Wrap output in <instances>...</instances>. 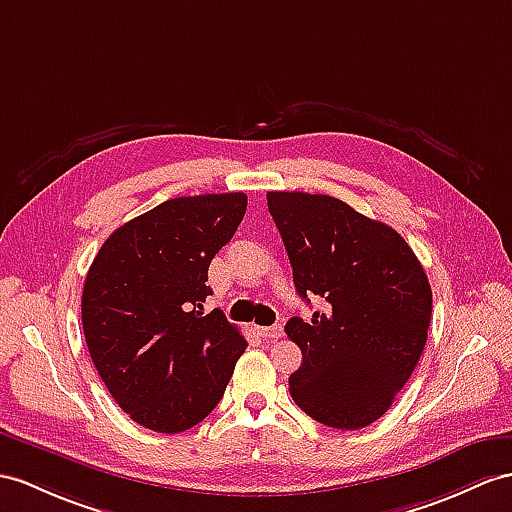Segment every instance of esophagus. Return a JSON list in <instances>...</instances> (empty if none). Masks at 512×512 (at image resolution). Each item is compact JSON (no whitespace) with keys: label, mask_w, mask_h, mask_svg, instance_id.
<instances>
[{"label":"esophagus","mask_w":512,"mask_h":512,"mask_svg":"<svg viewBox=\"0 0 512 512\" xmlns=\"http://www.w3.org/2000/svg\"><path fill=\"white\" fill-rule=\"evenodd\" d=\"M258 334L267 341H276L282 336V326H267V328H258Z\"/></svg>","instance_id":"34e87169"}]
</instances>
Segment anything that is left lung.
<instances>
[{"instance_id":"8db88e82","label":"left lung","mask_w":512,"mask_h":512,"mask_svg":"<svg viewBox=\"0 0 512 512\" xmlns=\"http://www.w3.org/2000/svg\"><path fill=\"white\" fill-rule=\"evenodd\" d=\"M267 204L297 295L323 302L308 323L293 317L284 326L302 350V365L289 378L291 397L323 426L365 428L391 408L426 347V271L391 226L341 199L269 191Z\"/></svg>"}]
</instances>
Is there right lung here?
Wrapping results in <instances>:
<instances>
[{"mask_svg": "<svg viewBox=\"0 0 512 512\" xmlns=\"http://www.w3.org/2000/svg\"><path fill=\"white\" fill-rule=\"evenodd\" d=\"M245 193L167 199L112 232L86 273L82 328L106 389L143 428L178 434L219 404L247 341L213 295L210 260L245 217Z\"/></svg>", "mask_w": 512, "mask_h": 512, "instance_id": "right-lung-1", "label": "right lung"}]
</instances>
